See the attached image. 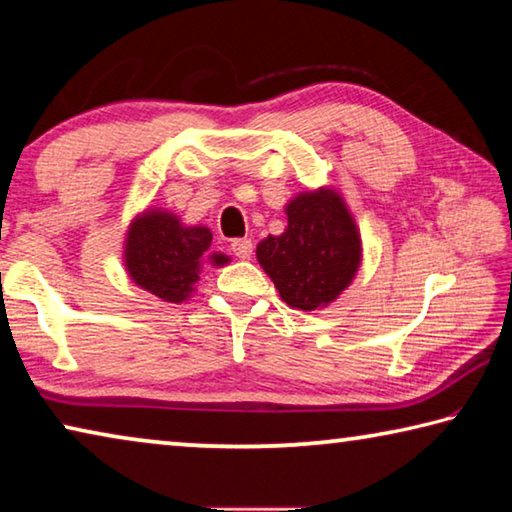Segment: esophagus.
<instances>
[{"mask_svg": "<svg viewBox=\"0 0 512 512\" xmlns=\"http://www.w3.org/2000/svg\"><path fill=\"white\" fill-rule=\"evenodd\" d=\"M231 251L238 258H242V261H247V258L251 256V251H254V245H251L249 238H236V240H231Z\"/></svg>", "mask_w": 512, "mask_h": 512, "instance_id": "esophagus-1", "label": "esophagus"}]
</instances>
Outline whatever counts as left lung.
I'll return each mask as SVG.
<instances>
[{
	"label": "left lung",
	"mask_w": 512,
	"mask_h": 512,
	"mask_svg": "<svg viewBox=\"0 0 512 512\" xmlns=\"http://www.w3.org/2000/svg\"><path fill=\"white\" fill-rule=\"evenodd\" d=\"M286 213L288 229L258 242L256 258L288 306L315 311L354 279L358 229L338 192L326 188L295 197Z\"/></svg>",
	"instance_id": "left-lung-1"
}]
</instances>
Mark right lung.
Instances as JSON below:
<instances>
[{
  "label": "right lung",
  "mask_w": 512,
  "mask_h": 512,
  "mask_svg": "<svg viewBox=\"0 0 512 512\" xmlns=\"http://www.w3.org/2000/svg\"><path fill=\"white\" fill-rule=\"evenodd\" d=\"M211 245L213 233L206 226H183L172 213L147 211L131 224L124 258L142 290L179 304L199 281L204 263H229L224 254H213Z\"/></svg>",
  "instance_id": "obj_1"
}]
</instances>
